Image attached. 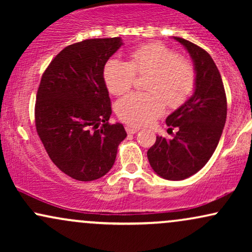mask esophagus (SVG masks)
<instances>
[{
	"label": "esophagus",
	"mask_w": 252,
	"mask_h": 252,
	"mask_svg": "<svg viewBox=\"0 0 252 252\" xmlns=\"http://www.w3.org/2000/svg\"><path fill=\"white\" fill-rule=\"evenodd\" d=\"M126 130L129 135H134L138 131L137 128H131V126H126Z\"/></svg>",
	"instance_id": "34e87169"
}]
</instances>
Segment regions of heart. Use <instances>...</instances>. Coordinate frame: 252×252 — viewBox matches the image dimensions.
Here are the masks:
<instances>
[{
  "instance_id": "1",
  "label": "heart",
  "mask_w": 252,
  "mask_h": 252,
  "mask_svg": "<svg viewBox=\"0 0 252 252\" xmlns=\"http://www.w3.org/2000/svg\"><path fill=\"white\" fill-rule=\"evenodd\" d=\"M137 76H146L144 94H130L117 102L116 111L123 122L134 126L152 123L163 114L166 104L179 108L195 86L194 66L174 50L160 42L144 43L129 53V63L109 59L104 66V82L110 94L129 91Z\"/></svg>"
}]
</instances>
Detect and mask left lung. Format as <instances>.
<instances>
[{"label":"left lung","instance_id":"1","mask_svg":"<svg viewBox=\"0 0 252 252\" xmlns=\"http://www.w3.org/2000/svg\"><path fill=\"white\" fill-rule=\"evenodd\" d=\"M174 39L193 60L194 94L167 117V126L178 128L174 137L158 136L147 156L161 178L184 180L199 172L215 153L226 121L227 104L221 76L210 54L189 40Z\"/></svg>","mask_w":252,"mask_h":252}]
</instances>
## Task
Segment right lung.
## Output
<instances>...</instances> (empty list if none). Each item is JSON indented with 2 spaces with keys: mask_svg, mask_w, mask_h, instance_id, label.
<instances>
[{
  "mask_svg": "<svg viewBox=\"0 0 252 252\" xmlns=\"http://www.w3.org/2000/svg\"><path fill=\"white\" fill-rule=\"evenodd\" d=\"M122 45L121 37H108L67 46L43 72L37 89V135L53 163L76 180L105 175L126 137L123 124H109L111 102L103 76Z\"/></svg>",
  "mask_w": 252,
  "mask_h": 252,
  "instance_id": "obj_1",
  "label": "right lung"
}]
</instances>
